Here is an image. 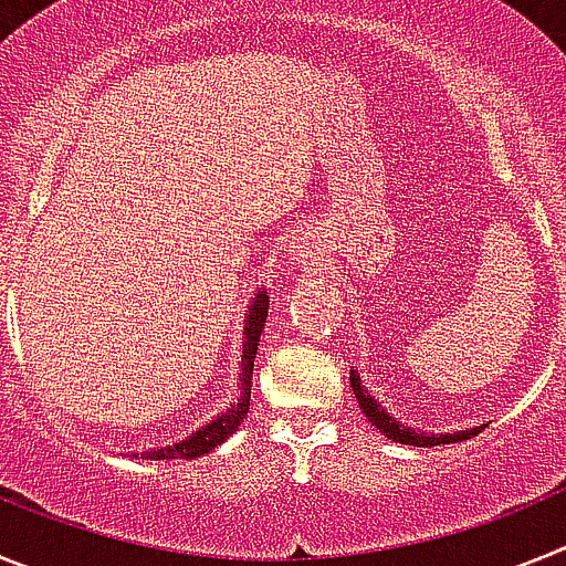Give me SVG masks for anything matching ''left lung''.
<instances>
[{"label": "left lung", "mask_w": 566, "mask_h": 566, "mask_svg": "<svg viewBox=\"0 0 566 566\" xmlns=\"http://www.w3.org/2000/svg\"><path fill=\"white\" fill-rule=\"evenodd\" d=\"M352 391L354 397H357L359 408H363L365 419L377 428L379 433H385L388 439H394V442L399 444H413V448H431V444H451V442H462V439H470L476 437L479 428H470V431H459V433H422L417 431V428H408V424L397 422V419L391 417V413L385 411L382 405H377V399L371 397V391L365 388L363 379H359V374L352 368Z\"/></svg>", "instance_id": "1"}]
</instances>
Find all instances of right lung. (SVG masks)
Here are the masks:
<instances>
[{
    "label": "right lung",
    "instance_id": "obj_1",
    "mask_svg": "<svg viewBox=\"0 0 566 566\" xmlns=\"http://www.w3.org/2000/svg\"><path fill=\"white\" fill-rule=\"evenodd\" d=\"M269 314V294L258 292L252 297V306L247 314V326H243V354H240V388H238V402H232L221 417H214L212 422L198 428L195 433H189L181 442L167 444V448H153V451L133 453V457L142 459H198L203 453H209L212 448H218L221 442H227L238 424L247 419L249 413V399H252V368H254V354H258L260 332L266 326Z\"/></svg>",
    "mask_w": 566,
    "mask_h": 566
}]
</instances>
